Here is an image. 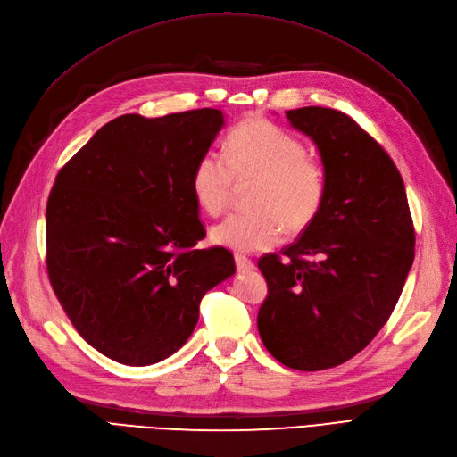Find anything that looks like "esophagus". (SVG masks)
Listing matches in <instances>:
<instances>
[{
  "label": "esophagus",
  "instance_id": "esophagus-1",
  "mask_svg": "<svg viewBox=\"0 0 457 457\" xmlns=\"http://www.w3.org/2000/svg\"><path fill=\"white\" fill-rule=\"evenodd\" d=\"M234 261H237V267H238V270H252V269H255L253 261H252L250 257L242 255V253H237V255H234Z\"/></svg>",
  "mask_w": 457,
  "mask_h": 457
}]
</instances>
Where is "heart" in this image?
<instances>
[{"label": "heart", "mask_w": 457, "mask_h": 457, "mask_svg": "<svg viewBox=\"0 0 457 457\" xmlns=\"http://www.w3.org/2000/svg\"><path fill=\"white\" fill-rule=\"evenodd\" d=\"M250 183L252 210L228 215L212 230L213 242L238 252L269 250L284 230H305L320 213L328 190L324 165L307 156L295 135L262 118L232 128L223 154L204 152L190 175L192 195L210 217L227 210L237 185Z\"/></svg>", "instance_id": "b5f03b06"}]
</instances>
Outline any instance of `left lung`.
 I'll return each mask as SVG.
<instances>
[{
  "instance_id": "obj_1",
  "label": "left lung",
  "mask_w": 457,
  "mask_h": 457,
  "mask_svg": "<svg viewBox=\"0 0 457 457\" xmlns=\"http://www.w3.org/2000/svg\"><path fill=\"white\" fill-rule=\"evenodd\" d=\"M316 143L328 177L320 213L257 265L267 351L287 368L328 370L361 353L389 320L416 255L406 188L385 148L334 108L287 110Z\"/></svg>"
}]
</instances>
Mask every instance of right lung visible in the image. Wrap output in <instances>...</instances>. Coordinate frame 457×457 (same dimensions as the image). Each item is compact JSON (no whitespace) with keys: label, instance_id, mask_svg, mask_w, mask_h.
<instances>
[{"label":"right lung","instance_id":"obj_1","mask_svg":"<svg viewBox=\"0 0 457 457\" xmlns=\"http://www.w3.org/2000/svg\"><path fill=\"white\" fill-rule=\"evenodd\" d=\"M223 114L215 108L108 121L54 179L46 212L49 282L78 334L104 356L148 366L181 349L207 289L234 274L205 237L190 188Z\"/></svg>","mask_w":457,"mask_h":457}]
</instances>
